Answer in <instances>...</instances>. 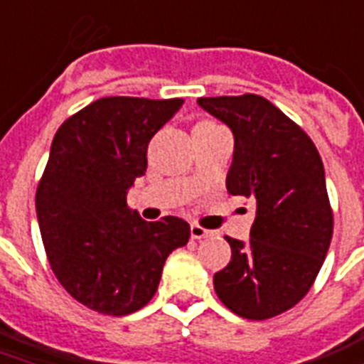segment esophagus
Wrapping results in <instances>:
<instances>
[{"label": "esophagus", "instance_id": "1", "mask_svg": "<svg viewBox=\"0 0 364 364\" xmlns=\"http://www.w3.org/2000/svg\"><path fill=\"white\" fill-rule=\"evenodd\" d=\"M212 235H213L212 231H208V229H204V227H200V225L191 227V237H193L194 240H202V238L212 237Z\"/></svg>", "mask_w": 364, "mask_h": 364}]
</instances>
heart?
<instances>
[{
    "mask_svg": "<svg viewBox=\"0 0 364 364\" xmlns=\"http://www.w3.org/2000/svg\"><path fill=\"white\" fill-rule=\"evenodd\" d=\"M218 127H223V126H219L218 122H213V120H200L196 126H194V132H202V129H218Z\"/></svg>",
    "mask_w": 364,
    "mask_h": 364,
    "instance_id": "obj_1",
    "label": "heart"
}]
</instances>
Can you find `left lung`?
I'll return each instance as SVG.
<instances>
[{
	"label": "left lung",
	"mask_w": 364,
	"mask_h": 364,
	"mask_svg": "<svg viewBox=\"0 0 364 364\" xmlns=\"http://www.w3.org/2000/svg\"><path fill=\"white\" fill-rule=\"evenodd\" d=\"M198 105L235 135L227 191L256 204L250 240L227 237L231 262L213 274V288L238 317H277L309 292L332 240L323 160L311 137L263 97H200Z\"/></svg>",
	"instance_id": "left-lung-1"
}]
</instances>
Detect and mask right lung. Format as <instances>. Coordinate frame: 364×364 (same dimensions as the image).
<instances>
[{"mask_svg":"<svg viewBox=\"0 0 364 364\" xmlns=\"http://www.w3.org/2000/svg\"><path fill=\"white\" fill-rule=\"evenodd\" d=\"M181 105L102 97L53 137L36 191L41 240L57 281L93 311L122 317L145 307L168 256L191 238L187 221H145L126 202L127 188L145 176L151 139Z\"/></svg>","mask_w":364,"mask_h":364,"instance_id":"right-lung-1","label":"right lung"}]
</instances>
